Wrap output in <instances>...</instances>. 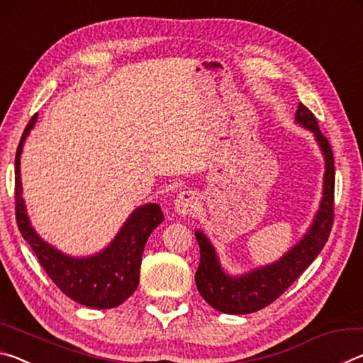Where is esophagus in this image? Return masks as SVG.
<instances>
[{
  "label": "esophagus",
  "instance_id": "1",
  "mask_svg": "<svg viewBox=\"0 0 363 363\" xmlns=\"http://www.w3.org/2000/svg\"><path fill=\"white\" fill-rule=\"evenodd\" d=\"M200 208L199 195L192 190H184L174 200V211L181 216H187V214H195Z\"/></svg>",
  "mask_w": 363,
  "mask_h": 363
}]
</instances>
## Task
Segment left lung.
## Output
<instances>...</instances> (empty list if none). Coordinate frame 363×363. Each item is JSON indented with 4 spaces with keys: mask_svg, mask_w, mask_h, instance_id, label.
I'll list each match as a JSON object with an SVG mask.
<instances>
[{
    "mask_svg": "<svg viewBox=\"0 0 363 363\" xmlns=\"http://www.w3.org/2000/svg\"><path fill=\"white\" fill-rule=\"evenodd\" d=\"M294 121L314 134L325 162L320 205L301 240L293 245L277 261L250 269L248 272L240 275H232L223 267L216 248L206 237V233L195 230L200 247V264L195 272L196 288L208 304L224 314H251L274 303L314 262L328 240L331 225H333V152L327 138L318 130L315 116L303 104L298 106Z\"/></svg>",
    "mask_w": 363,
    "mask_h": 363,
    "instance_id": "obj_1",
    "label": "left lung"
}]
</instances>
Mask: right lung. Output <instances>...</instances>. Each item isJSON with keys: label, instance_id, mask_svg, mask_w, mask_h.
<instances>
[{"label": "right lung", "instance_id": "add662e5", "mask_svg": "<svg viewBox=\"0 0 363 363\" xmlns=\"http://www.w3.org/2000/svg\"><path fill=\"white\" fill-rule=\"evenodd\" d=\"M38 120L32 116L16 153V218L23 240L30 243L43 269L77 303L93 309H112L131 296L139 285L140 261L150 233L163 223V211L157 203L138 206L116 232L106 248L89 256H72L48 243L33 229L22 196L21 155L23 144Z\"/></svg>", "mask_w": 363, "mask_h": 363}]
</instances>
